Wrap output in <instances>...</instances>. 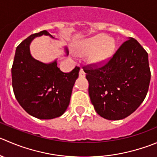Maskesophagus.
Returning <instances> with one entry per match:
<instances>
[{"label": "esophagus", "instance_id": "34e87169", "mask_svg": "<svg viewBox=\"0 0 157 157\" xmlns=\"http://www.w3.org/2000/svg\"><path fill=\"white\" fill-rule=\"evenodd\" d=\"M79 76L81 77H85V73L84 71H83V69L80 70V72H79Z\"/></svg>", "mask_w": 157, "mask_h": 157}]
</instances>
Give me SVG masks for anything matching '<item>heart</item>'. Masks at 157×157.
<instances>
[{
    "instance_id": "heart-1",
    "label": "heart",
    "mask_w": 157,
    "mask_h": 157,
    "mask_svg": "<svg viewBox=\"0 0 157 157\" xmlns=\"http://www.w3.org/2000/svg\"><path fill=\"white\" fill-rule=\"evenodd\" d=\"M115 49V42L107 38L105 34H98L90 38L80 48V52L83 54L92 53L90 60L94 63H104L113 52Z\"/></svg>"
}]
</instances>
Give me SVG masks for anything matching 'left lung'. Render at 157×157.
<instances>
[{"instance_id":"1","label":"left lung","mask_w":157,"mask_h":157,"mask_svg":"<svg viewBox=\"0 0 157 157\" xmlns=\"http://www.w3.org/2000/svg\"><path fill=\"white\" fill-rule=\"evenodd\" d=\"M91 103L100 117L122 120L133 113L148 92L150 69L148 54L130 37L101 67H83Z\"/></svg>"}]
</instances>
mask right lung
Returning a JSON list of instances; mask_svg holds the SVG:
<instances>
[{
    "instance_id": "1",
    "label": "right lung",
    "mask_w": 157,
    "mask_h": 157,
    "mask_svg": "<svg viewBox=\"0 0 157 157\" xmlns=\"http://www.w3.org/2000/svg\"><path fill=\"white\" fill-rule=\"evenodd\" d=\"M43 34L54 38L42 30L17 47L11 68L12 86L17 100L27 113L38 119L51 120L61 116L69 106L80 67L76 66L71 72L63 73L57 67V60L44 63L33 58L30 42Z\"/></svg>"
}]
</instances>
